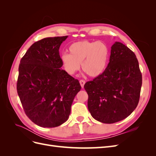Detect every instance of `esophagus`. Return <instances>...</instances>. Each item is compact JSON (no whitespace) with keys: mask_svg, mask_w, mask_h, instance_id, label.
Instances as JSON below:
<instances>
[{"mask_svg":"<svg viewBox=\"0 0 156 156\" xmlns=\"http://www.w3.org/2000/svg\"><path fill=\"white\" fill-rule=\"evenodd\" d=\"M79 83H80V84H81V87L83 88V87H84V84H85V81H84V80H81V81H79Z\"/></svg>","mask_w":156,"mask_h":156,"instance_id":"34e87169","label":"esophagus"}]
</instances>
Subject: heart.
Masks as SVG:
<instances>
[{
  "instance_id": "1",
  "label": "heart",
  "mask_w": 156,
  "mask_h": 156,
  "mask_svg": "<svg viewBox=\"0 0 156 156\" xmlns=\"http://www.w3.org/2000/svg\"><path fill=\"white\" fill-rule=\"evenodd\" d=\"M69 53L60 57L64 70L73 75L81 68L89 76L96 77L105 70L109 59V49L102 41L87 40L74 42L69 47Z\"/></svg>"
}]
</instances>
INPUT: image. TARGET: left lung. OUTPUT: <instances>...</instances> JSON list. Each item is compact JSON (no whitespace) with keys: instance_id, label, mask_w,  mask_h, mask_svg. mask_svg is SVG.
I'll use <instances>...</instances> for the list:
<instances>
[{"instance_id":"obj_1","label":"left lung","mask_w":156,"mask_h":156,"mask_svg":"<svg viewBox=\"0 0 156 156\" xmlns=\"http://www.w3.org/2000/svg\"><path fill=\"white\" fill-rule=\"evenodd\" d=\"M141 86L142 74L135 53L115 42L104 72L84 86L92 116L105 124L124 120L137 106Z\"/></svg>"}]
</instances>
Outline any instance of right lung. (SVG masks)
Masks as SVG:
<instances>
[{"instance_id":"add662e5","label":"right lung","mask_w":156,"mask_h":156,"mask_svg":"<svg viewBox=\"0 0 156 156\" xmlns=\"http://www.w3.org/2000/svg\"><path fill=\"white\" fill-rule=\"evenodd\" d=\"M68 36L45 37L33 44L21 59L17 90L29 119L43 127L66 121L76 94L81 89L62 66L61 44Z\"/></svg>"}]
</instances>
